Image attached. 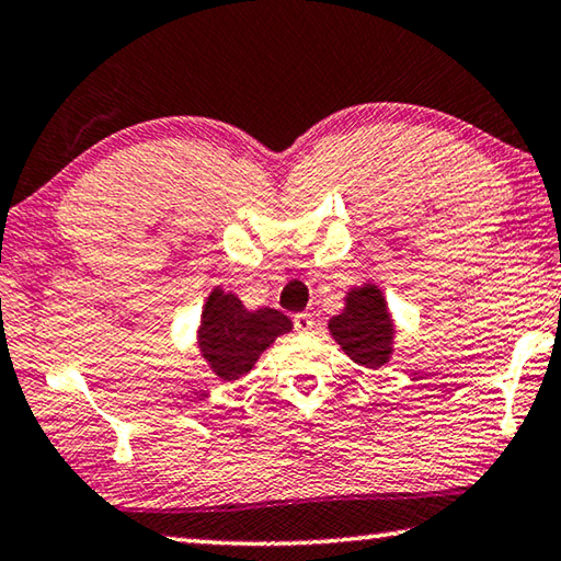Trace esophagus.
I'll use <instances>...</instances> for the list:
<instances>
[{"label":"esophagus","mask_w":561,"mask_h":561,"mask_svg":"<svg viewBox=\"0 0 561 561\" xmlns=\"http://www.w3.org/2000/svg\"><path fill=\"white\" fill-rule=\"evenodd\" d=\"M293 325H296L300 335H308V332H312V328H316V318H312L310 312H298V316L293 318Z\"/></svg>","instance_id":"obj_1"}]
</instances>
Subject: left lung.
Masks as SVG:
<instances>
[{"instance_id": "8db88e82", "label": "left lung", "mask_w": 561, "mask_h": 561, "mask_svg": "<svg viewBox=\"0 0 561 561\" xmlns=\"http://www.w3.org/2000/svg\"><path fill=\"white\" fill-rule=\"evenodd\" d=\"M328 330L342 352L359 367L379 369L394 355L397 325L377 283H362L345 293V308L330 318Z\"/></svg>"}]
</instances>
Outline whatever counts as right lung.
<instances>
[{
  "label": "right lung",
  "instance_id": "right-lung-1",
  "mask_svg": "<svg viewBox=\"0 0 561 561\" xmlns=\"http://www.w3.org/2000/svg\"><path fill=\"white\" fill-rule=\"evenodd\" d=\"M288 332H293L288 316L273 308L249 310L236 293L214 286L204 300L196 347L216 377L236 381L249 375L263 352Z\"/></svg>",
  "mask_w": 561,
  "mask_h": 561
}]
</instances>
